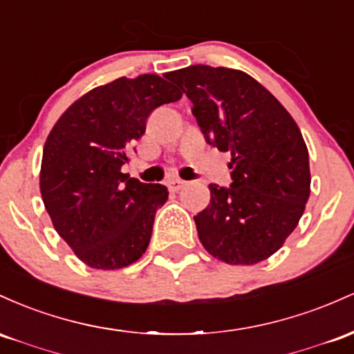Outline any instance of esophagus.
Listing matches in <instances>:
<instances>
[{"label":"esophagus","instance_id":"obj_1","mask_svg":"<svg viewBox=\"0 0 354 354\" xmlns=\"http://www.w3.org/2000/svg\"><path fill=\"white\" fill-rule=\"evenodd\" d=\"M167 184H169V189L172 190V192H178V190L185 187V184H187V182L174 177V178H169V182H167Z\"/></svg>","mask_w":354,"mask_h":354}]
</instances>
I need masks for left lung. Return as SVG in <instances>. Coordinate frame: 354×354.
I'll return each instance as SVG.
<instances>
[{"mask_svg":"<svg viewBox=\"0 0 354 354\" xmlns=\"http://www.w3.org/2000/svg\"><path fill=\"white\" fill-rule=\"evenodd\" d=\"M169 78L192 102L207 144L230 153V187L210 184L194 221L205 251L227 264L268 259L288 239L311 192L308 147L295 118L251 75L194 65Z\"/></svg>","mask_w":354,"mask_h":354,"instance_id":"obj_1","label":"left lung"}]
</instances>
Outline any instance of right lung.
Returning a JSON list of instances; mask_svg holds the SVG:
<instances>
[{
    "label": "right lung",
    "instance_id": "1",
    "mask_svg": "<svg viewBox=\"0 0 354 354\" xmlns=\"http://www.w3.org/2000/svg\"><path fill=\"white\" fill-rule=\"evenodd\" d=\"M180 97L158 75L122 77L71 103L51 129L39 172L43 204L62 239L90 268H127L145 252L169 190L132 178L122 165L152 110Z\"/></svg>",
    "mask_w": 354,
    "mask_h": 354
}]
</instances>
